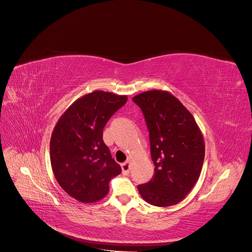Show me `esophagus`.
<instances>
[{"label": "esophagus", "mask_w": 252, "mask_h": 252, "mask_svg": "<svg viewBox=\"0 0 252 252\" xmlns=\"http://www.w3.org/2000/svg\"><path fill=\"white\" fill-rule=\"evenodd\" d=\"M129 164H130V161H129V160H127V161H126V162H124V163L122 164L123 174L126 175V176L129 174Z\"/></svg>", "instance_id": "obj_1"}]
</instances>
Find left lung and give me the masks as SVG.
Masks as SVG:
<instances>
[{"instance_id": "obj_1", "label": "left lung", "mask_w": 252, "mask_h": 252, "mask_svg": "<svg viewBox=\"0 0 252 252\" xmlns=\"http://www.w3.org/2000/svg\"><path fill=\"white\" fill-rule=\"evenodd\" d=\"M133 101L146 121L155 165L153 178L139 185V193L151 205H175L200 177L205 154L201 130L191 112L169 92L147 91Z\"/></svg>"}]
</instances>
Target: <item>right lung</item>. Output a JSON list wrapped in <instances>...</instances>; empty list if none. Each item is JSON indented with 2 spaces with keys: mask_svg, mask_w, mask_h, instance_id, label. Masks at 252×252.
<instances>
[{
  "mask_svg": "<svg viewBox=\"0 0 252 252\" xmlns=\"http://www.w3.org/2000/svg\"><path fill=\"white\" fill-rule=\"evenodd\" d=\"M126 101V96L94 91L73 102L53 129V174L74 199L84 203L101 200L109 191L110 180L122 173L103 141V128Z\"/></svg>",
  "mask_w": 252,
  "mask_h": 252,
  "instance_id": "1",
  "label": "right lung"
}]
</instances>
